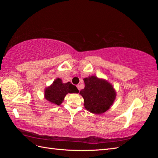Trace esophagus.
I'll use <instances>...</instances> for the list:
<instances>
[{
	"instance_id": "34e87169",
	"label": "esophagus",
	"mask_w": 158,
	"mask_h": 158,
	"mask_svg": "<svg viewBox=\"0 0 158 158\" xmlns=\"http://www.w3.org/2000/svg\"><path fill=\"white\" fill-rule=\"evenodd\" d=\"M76 86H77L78 90L80 91V85H76Z\"/></svg>"
}]
</instances>
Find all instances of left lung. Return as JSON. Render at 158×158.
Instances as JSON below:
<instances>
[{
  "label": "left lung",
  "instance_id": "obj_1",
  "mask_svg": "<svg viewBox=\"0 0 158 158\" xmlns=\"http://www.w3.org/2000/svg\"><path fill=\"white\" fill-rule=\"evenodd\" d=\"M85 87L80 92L84 106L89 112L102 114L111 108L116 99V91L107 80L89 76L84 78Z\"/></svg>",
  "mask_w": 158,
  "mask_h": 158
}]
</instances>
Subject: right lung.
Returning <instances> with one entry per match:
<instances>
[{"label": "right lung", "instance_id": "add662e5", "mask_svg": "<svg viewBox=\"0 0 158 158\" xmlns=\"http://www.w3.org/2000/svg\"><path fill=\"white\" fill-rule=\"evenodd\" d=\"M78 89L70 82L63 83L59 78L55 79L49 86L45 89L44 97L49 102L60 106L63 102L66 94H78Z\"/></svg>", "mask_w": 158, "mask_h": 158}]
</instances>
